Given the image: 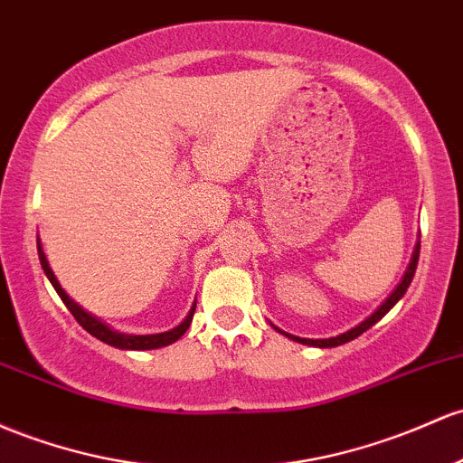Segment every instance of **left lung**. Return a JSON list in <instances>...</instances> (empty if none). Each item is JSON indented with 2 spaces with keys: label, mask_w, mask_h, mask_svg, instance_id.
I'll return each instance as SVG.
<instances>
[{
  "label": "left lung",
  "mask_w": 463,
  "mask_h": 463,
  "mask_svg": "<svg viewBox=\"0 0 463 463\" xmlns=\"http://www.w3.org/2000/svg\"><path fill=\"white\" fill-rule=\"evenodd\" d=\"M418 259H420V241L415 243V248H413V255H411V261H409V266H406V270H404V274H402V279H400V283H398V286H395L393 292H391L389 297L384 298V303H383V306H380L378 309H375V312L372 314V317H367V318H364L363 323H360V325H355V327H352V329H347V332L338 334V336H332V338H317V340H314V338H298V336H292V334H286V332H281V329H279V327H274V325H272V327L277 329V332L286 334L288 338L297 340V343H301V345H309V347H338V345H345V343H349V340L358 338L360 334H363V332H367L369 327H373V325L378 323L380 318H383L384 314H387L389 309L393 307L395 303H398L400 298L404 297V292H406V289H409L411 281H413L415 268H418Z\"/></svg>",
  "instance_id": "obj_1"
}]
</instances>
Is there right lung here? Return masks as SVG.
<instances>
[{
	"label": "right lung",
	"mask_w": 463,
	"mask_h": 463,
	"mask_svg": "<svg viewBox=\"0 0 463 463\" xmlns=\"http://www.w3.org/2000/svg\"><path fill=\"white\" fill-rule=\"evenodd\" d=\"M37 252H39V261H42V268L45 272V277H48V281L52 283V288L57 289V294L61 297V301L65 303V307L72 312V317L79 321L80 327L85 329V332H90L91 336H96L99 340H103V343L111 345V347H118V349H134V352H142V349H157V347H166V345L175 343L177 338L184 336V332L189 329V325L193 321V314H195V303H193V307L189 309V314H186V318L182 321L177 327L169 329V332H160V334H145V336H136V334H123V332H116V329H111L109 325H105L100 318H96L94 314L85 312L83 307L79 306V303L74 301V298H70V294L65 292L63 288H61L59 279L54 277L52 268H50L48 263V257H45L43 252V246H42V240H37Z\"/></svg>",
	"instance_id": "add662e5"
}]
</instances>
